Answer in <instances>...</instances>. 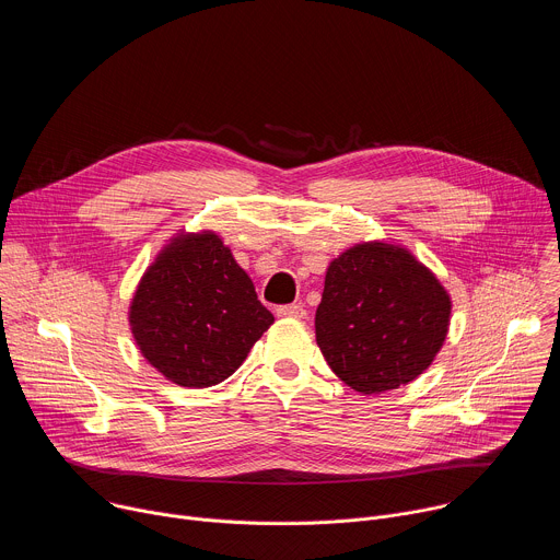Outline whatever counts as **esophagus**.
I'll return each mask as SVG.
<instances>
[{"label": "esophagus", "mask_w": 560, "mask_h": 560, "mask_svg": "<svg viewBox=\"0 0 560 560\" xmlns=\"http://www.w3.org/2000/svg\"><path fill=\"white\" fill-rule=\"evenodd\" d=\"M279 316H288V318H305V307L301 303H290V305H279L277 307Z\"/></svg>", "instance_id": "34e87169"}]
</instances>
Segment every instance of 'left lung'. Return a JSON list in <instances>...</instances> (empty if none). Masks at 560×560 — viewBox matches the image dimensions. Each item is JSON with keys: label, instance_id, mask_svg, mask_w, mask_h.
I'll use <instances>...</instances> for the list:
<instances>
[{"label": "left lung", "instance_id": "left-lung-1", "mask_svg": "<svg viewBox=\"0 0 560 560\" xmlns=\"http://www.w3.org/2000/svg\"><path fill=\"white\" fill-rule=\"evenodd\" d=\"M450 312V294L412 253L357 244L326 272L316 343L346 385L381 394L430 368L447 337Z\"/></svg>", "mask_w": 560, "mask_h": 560}]
</instances>
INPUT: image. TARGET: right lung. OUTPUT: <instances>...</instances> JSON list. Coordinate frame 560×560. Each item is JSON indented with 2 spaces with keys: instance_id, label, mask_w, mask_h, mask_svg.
<instances>
[{
  "instance_id": "add662e5",
  "label": "right lung",
  "mask_w": 560,
  "mask_h": 560,
  "mask_svg": "<svg viewBox=\"0 0 560 560\" xmlns=\"http://www.w3.org/2000/svg\"><path fill=\"white\" fill-rule=\"evenodd\" d=\"M128 318L148 363L184 387L225 381L275 322L214 232L173 238L141 277Z\"/></svg>"
}]
</instances>
